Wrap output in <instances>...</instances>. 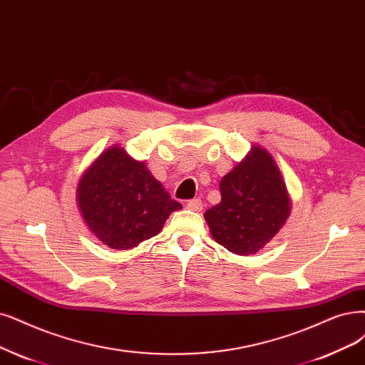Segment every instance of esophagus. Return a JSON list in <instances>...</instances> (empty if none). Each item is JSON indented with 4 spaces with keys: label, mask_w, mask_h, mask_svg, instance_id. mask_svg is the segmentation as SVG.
Wrapping results in <instances>:
<instances>
[{
    "label": "esophagus",
    "mask_w": 365,
    "mask_h": 365,
    "mask_svg": "<svg viewBox=\"0 0 365 365\" xmlns=\"http://www.w3.org/2000/svg\"><path fill=\"white\" fill-rule=\"evenodd\" d=\"M186 207L190 210H194V212H200L201 209H203V201H201L200 198H192L186 203Z\"/></svg>",
    "instance_id": "34e87169"
}]
</instances>
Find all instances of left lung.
<instances>
[{
	"instance_id": "left-lung-1",
	"label": "left lung",
	"mask_w": 365,
	"mask_h": 365,
	"mask_svg": "<svg viewBox=\"0 0 365 365\" xmlns=\"http://www.w3.org/2000/svg\"><path fill=\"white\" fill-rule=\"evenodd\" d=\"M220 205L206 210L212 237L230 252H257L284 225L290 198L277 162L267 150L251 152L221 179Z\"/></svg>"
}]
</instances>
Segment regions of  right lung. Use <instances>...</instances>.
Listing matches in <instances>:
<instances>
[{"label": "right lung", "mask_w": 365, "mask_h": 365, "mask_svg": "<svg viewBox=\"0 0 365 365\" xmlns=\"http://www.w3.org/2000/svg\"><path fill=\"white\" fill-rule=\"evenodd\" d=\"M90 232L113 250H130L156 236L171 212L182 209L141 160L125 148L105 150L83 174L76 190Z\"/></svg>", "instance_id": "right-lung-1"}]
</instances>
